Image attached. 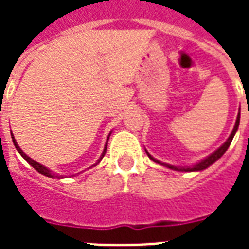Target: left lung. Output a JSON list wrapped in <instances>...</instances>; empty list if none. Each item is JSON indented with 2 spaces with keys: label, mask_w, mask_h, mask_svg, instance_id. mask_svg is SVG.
Listing matches in <instances>:
<instances>
[{
  "label": "left lung",
  "mask_w": 249,
  "mask_h": 249,
  "mask_svg": "<svg viewBox=\"0 0 249 249\" xmlns=\"http://www.w3.org/2000/svg\"><path fill=\"white\" fill-rule=\"evenodd\" d=\"M239 123H240V113H239V116H237V119H236L235 128H233V130H232V133H231V136H230V137H228V140L225 141L224 144L220 146L217 151L213 152V153H212L211 156L207 157V159H205V160H203V161L197 162L196 165H193V167H191V168H176V167H172V165H167V164H165V165H167L168 168H171V169H178V171H203V169H205V168H208L209 165H212V164H213L214 161H217L220 157L224 155L225 151H227V149L230 148L231 142H232V139H233V136H235L236 130H237V128H239ZM148 156L151 157L152 160H153V161H155V162H160V161H157L156 159H153V157H152L151 155H148ZM160 164H161V162H160Z\"/></svg>",
  "instance_id": "8db88e82"
}]
</instances>
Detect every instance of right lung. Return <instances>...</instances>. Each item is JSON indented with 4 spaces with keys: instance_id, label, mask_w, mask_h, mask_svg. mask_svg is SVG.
Masks as SVG:
<instances>
[{
    "instance_id": "add662e5",
    "label": "right lung",
    "mask_w": 249,
    "mask_h": 249,
    "mask_svg": "<svg viewBox=\"0 0 249 249\" xmlns=\"http://www.w3.org/2000/svg\"><path fill=\"white\" fill-rule=\"evenodd\" d=\"M12 139H13L14 146L17 148V151L19 152V155H21V156L24 157L25 160H26V161L29 162L30 165H32V167L35 168V169H36V171H37V172L42 173V175H45V176H48V178H61V176H58V175H56V173H52L51 171L48 169V168H45V167H44V165H41V164H38V162L35 161V160H32V159H30L29 156H26V155H25L24 152L21 151V148H19V146L17 145V141L14 140V137H12ZM108 140H109V137H108ZM107 145H108V141H107ZM107 145H105V149H104L103 155H101V159H103L104 155H105V152H107ZM101 159H100V160H101ZM100 160H98V162H100Z\"/></svg>"
}]
</instances>
